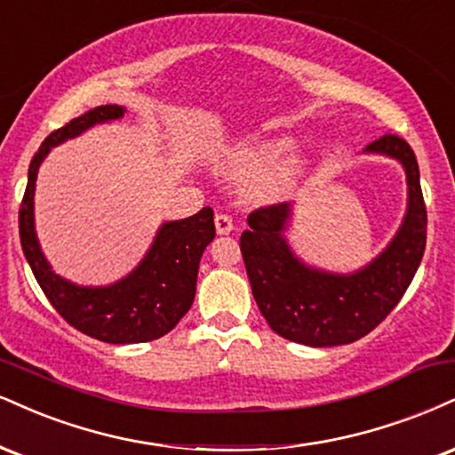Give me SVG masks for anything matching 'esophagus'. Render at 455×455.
Segmentation results:
<instances>
[{"instance_id": "obj_1", "label": "esophagus", "mask_w": 455, "mask_h": 455, "mask_svg": "<svg viewBox=\"0 0 455 455\" xmlns=\"http://www.w3.org/2000/svg\"><path fill=\"white\" fill-rule=\"evenodd\" d=\"M213 222H216L218 235H228L233 231V220L227 216V213H218V216L213 218Z\"/></svg>"}]
</instances>
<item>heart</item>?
Listing matches in <instances>:
<instances>
[{
  "label": "heart",
  "mask_w": 455,
  "mask_h": 455,
  "mask_svg": "<svg viewBox=\"0 0 455 455\" xmlns=\"http://www.w3.org/2000/svg\"><path fill=\"white\" fill-rule=\"evenodd\" d=\"M294 150L292 138H269L251 144L235 146L218 158V167L235 178L262 175L256 184V195L262 199H275L307 167L303 156H288Z\"/></svg>",
  "instance_id": "b5f03b06"
}]
</instances>
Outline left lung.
<instances>
[{"mask_svg":"<svg viewBox=\"0 0 455 455\" xmlns=\"http://www.w3.org/2000/svg\"><path fill=\"white\" fill-rule=\"evenodd\" d=\"M364 155L398 161L407 178V212L390 243L352 273L311 267L294 254L286 233L292 204L260 207L248 216L242 254L251 294L277 335L311 347L346 346L369 335L403 299L426 248V205L411 146L384 135Z\"/></svg>","mask_w":455,"mask_h":455,"instance_id":"1","label":"left lung"}]
</instances>
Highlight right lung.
<instances>
[{
    "mask_svg": "<svg viewBox=\"0 0 455 455\" xmlns=\"http://www.w3.org/2000/svg\"><path fill=\"white\" fill-rule=\"evenodd\" d=\"M124 112L127 108L108 103L92 108L69 120L65 127L52 131L31 158L19 212L23 254L52 307L80 332L114 346L155 341L182 320L195 300L201 256L216 237L213 212L204 207L184 220L163 222L140 265L118 282L108 286H80L52 271L36 233L34 195L37 169L54 146L78 138L95 124L120 120Z\"/></svg>",
    "mask_w": 455,
    "mask_h": 455,
    "instance_id": "right-lung-1",
    "label": "right lung"
}]
</instances>
